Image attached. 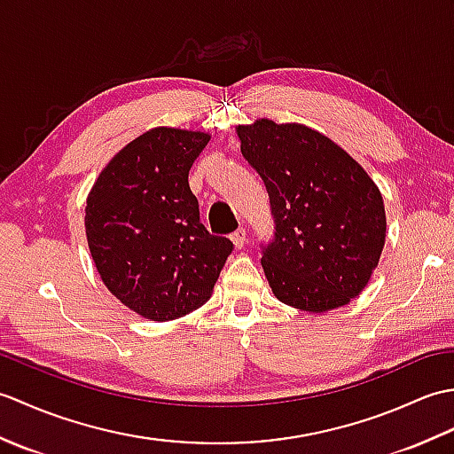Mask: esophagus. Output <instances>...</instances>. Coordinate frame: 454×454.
<instances>
[{"label": "esophagus", "mask_w": 454, "mask_h": 454, "mask_svg": "<svg viewBox=\"0 0 454 454\" xmlns=\"http://www.w3.org/2000/svg\"><path fill=\"white\" fill-rule=\"evenodd\" d=\"M232 242H234V246L239 249V247H244V244H246V239H247V232H246V228H238L236 232H232Z\"/></svg>", "instance_id": "esophagus-1"}]
</instances>
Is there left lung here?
<instances>
[{"mask_svg": "<svg viewBox=\"0 0 454 454\" xmlns=\"http://www.w3.org/2000/svg\"><path fill=\"white\" fill-rule=\"evenodd\" d=\"M263 179L275 236L262 265L278 301L306 312L345 306L369 283L387 236L379 187L349 153L304 124L236 129Z\"/></svg>", "mask_w": 454, "mask_h": 454, "instance_id": "1", "label": "left lung"}]
</instances>
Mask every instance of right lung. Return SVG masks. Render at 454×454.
<instances>
[{"instance_id": "obj_1", "label": "right lung", "mask_w": 454, "mask_h": 454, "mask_svg": "<svg viewBox=\"0 0 454 454\" xmlns=\"http://www.w3.org/2000/svg\"><path fill=\"white\" fill-rule=\"evenodd\" d=\"M207 132L158 127L105 168L85 207V234L105 286L130 310L168 322L205 304L234 244L200 224L189 169Z\"/></svg>"}]
</instances>
